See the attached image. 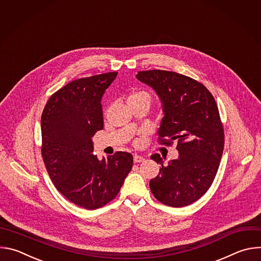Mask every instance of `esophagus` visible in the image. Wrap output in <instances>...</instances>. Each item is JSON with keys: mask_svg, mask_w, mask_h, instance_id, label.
I'll use <instances>...</instances> for the list:
<instances>
[{"mask_svg": "<svg viewBox=\"0 0 261 261\" xmlns=\"http://www.w3.org/2000/svg\"><path fill=\"white\" fill-rule=\"evenodd\" d=\"M133 160H134L135 163H139V162H142L144 160V158L142 156H139V155H134Z\"/></svg>", "mask_w": 261, "mask_h": 261, "instance_id": "esophagus-1", "label": "esophagus"}]
</instances>
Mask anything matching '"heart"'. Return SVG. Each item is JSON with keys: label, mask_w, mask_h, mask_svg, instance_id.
I'll return each instance as SVG.
<instances>
[{"label": "heart", "mask_w": 261, "mask_h": 261, "mask_svg": "<svg viewBox=\"0 0 261 261\" xmlns=\"http://www.w3.org/2000/svg\"><path fill=\"white\" fill-rule=\"evenodd\" d=\"M137 96H141V97H146V98H148L147 94H145V93H143V92H136V93L132 94L129 98H131V97H137Z\"/></svg>", "instance_id": "1"}]
</instances>
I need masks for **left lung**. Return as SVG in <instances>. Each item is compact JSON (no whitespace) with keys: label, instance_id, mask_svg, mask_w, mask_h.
I'll return each mask as SVG.
<instances>
[{"label":"left lung","instance_id":"1","mask_svg":"<svg viewBox=\"0 0 261 261\" xmlns=\"http://www.w3.org/2000/svg\"><path fill=\"white\" fill-rule=\"evenodd\" d=\"M136 79L153 88L161 100L159 142H177L178 158L166 165L159 154L151 156L161 164L159 174L150 180L151 191L166 205H189L211 187L224 148L216 101L202 84L176 72L139 71Z\"/></svg>","mask_w":261,"mask_h":261}]
</instances>
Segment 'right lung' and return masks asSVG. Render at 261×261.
Masks as SVG:
<instances>
[{"label": "right lung", "instance_id": "obj_1", "mask_svg": "<svg viewBox=\"0 0 261 261\" xmlns=\"http://www.w3.org/2000/svg\"><path fill=\"white\" fill-rule=\"evenodd\" d=\"M118 75L108 72L79 79L57 91L41 117L42 158L56 188L87 210L113 200L133 165L130 153L99 160L92 137L103 129L101 99Z\"/></svg>", "mask_w": 261, "mask_h": 261}]
</instances>
